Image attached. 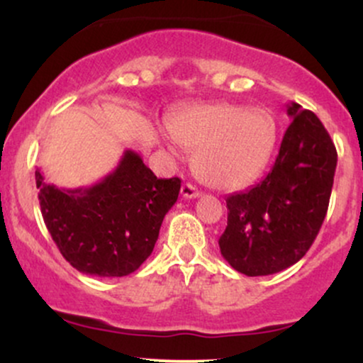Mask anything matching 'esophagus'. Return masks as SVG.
<instances>
[{
    "label": "esophagus",
    "mask_w": 363,
    "mask_h": 363,
    "mask_svg": "<svg viewBox=\"0 0 363 363\" xmlns=\"http://www.w3.org/2000/svg\"><path fill=\"white\" fill-rule=\"evenodd\" d=\"M181 194H182V198H186V199H194L199 196V191L196 189V186L186 182V184H182V187H181Z\"/></svg>",
    "instance_id": "esophagus-1"
}]
</instances>
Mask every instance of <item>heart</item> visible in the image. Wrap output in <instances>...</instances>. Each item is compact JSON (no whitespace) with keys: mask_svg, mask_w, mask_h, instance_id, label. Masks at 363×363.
<instances>
[{"mask_svg":"<svg viewBox=\"0 0 363 363\" xmlns=\"http://www.w3.org/2000/svg\"><path fill=\"white\" fill-rule=\"evenodd\" d=\"M172 138L194 153V172L205 184L237 191L261 177L278 143V121L266 107L235 104L193 106L167 121Z\"/></svg>","mask_w":363,"mask_h":363,"instance_id":"b5f03b06","label":"heart"}]
</instances>
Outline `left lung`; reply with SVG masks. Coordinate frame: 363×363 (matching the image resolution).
<instances>
[{"instance_id": "1", "label": "left lung", "mask_w": 363, "mask_h": 363, "mask_svg": "<svg viewBox=\"0 0 363 363\" xmlns=\"http://www.w3.org/2000/svg\"><path fill=\"white\" fill-rule=\"evenodd\" d=\"M291 119L272 172L244 193L228 196L225 261L247 277L283 272L301 261L326 216L336 153L318 116L290 102Z\"/></svg>"}]
</instances>
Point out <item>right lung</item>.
Segmentation results:
<instances>
[{
    "mask_svg": "<svg viewBox=\"0 0 363 363\" xmlns=\"http://www.w3.org/2000/svg\"><path fill=\"white\" fill-rule=\"evenodd\" d=\"M40 211L62 257L94 277H126L152 254L181 179H157L133 150L90 187L60 189L35 170Z\"/></svg>",
    "mask_w": 363,
    "mask_h": 363,
    "instance_id": "right-lung-1",
    "label": "right lung"
}]
</instances>
